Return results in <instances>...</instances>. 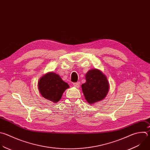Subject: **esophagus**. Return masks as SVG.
<instances>
[{
    "label": "esophagus",
    "mask_w": 150,
    "mask_h": 150,
    "mask_svg": "<svg viewBox=\"0 0 150 150\" xmlns=\"http://www.w3.org/2000/svg\"><path fill=\"white\" fill-rule=\"evenodd\" d=\"M73 85H74V86L75 87H76V88H79L80 83H79V82H75V83H73Z\"/></svg>",
    "instance_id": "obj_1"
}]
</instances>
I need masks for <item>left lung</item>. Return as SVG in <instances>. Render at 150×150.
<instances>
[{
    "label": "left lung",
    "mask_w": 150,
    "mask_h": 150,
    "mask_svg": "<svg viewBox=\"0 0 150 150\" xmlns=\"http://www.w3.org/2000/svg\"><path fill=\"white\" fill-rule=\"evenodd\" d=\"M85 79L81 87L88 103L92 105L103 100L110 88L106 75L99 69H92L86 74Z\"/></svg>",
    "instance_id": "obj_1"
}]
</instances>
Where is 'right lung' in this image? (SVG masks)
Here are the masks:
<instances>
[{
	"label": "right lung",
	"mask_w": 150,
	"mask_h": 150,
	"mask_svg": "<svg viewBox=\"0 0 150 150\" xmlns=\"http://www.w3.org/2000/svg\"><path fill=\"white\" fill-rule=\"evenodd\" d=\"M38 87L40 93L43 98L57 103L60 100L64 91L69 88V86L58 74L50 72L39 79Z\"/></svg>",
	"instance_id": "obj_1"
}]
</instances>
